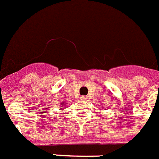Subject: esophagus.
I'll return each instance as SVG.
<instances>
[{
  "instance_id": "1",
  "label": "esophagus",
  "mask_w": 159,
  "mask_h": 159,
  "mask_svg": "<svg viewBox=\"0 0 159 159\" xmlns=\"http://www.w3.org/2000/svg\"><path fill=\"white\" fill-rule=\"evenodd\" d=\"M80 100H86V96H82V97H80Z\"/></svg>"
}]
</instances>
